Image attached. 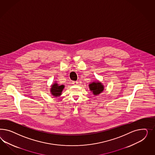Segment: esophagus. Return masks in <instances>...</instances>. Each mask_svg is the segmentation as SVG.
<instances>
[{"label": "esophagus", "mask_w": 155, "mask_h": 155, "mask_svg": "<svg viewBox=\"0 0 155 155\" xmlns=\"http://www.w3.org/2000/svg\"><path fill=\"white\" fill-rule=\"evenodd\" d=\"M73 84L76 85V84H78V82L77 81H74V82H73Z\"/></svg>", "instance_id": "esophagus-1"}]
</instances>
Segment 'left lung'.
Returning <instances> with one entry per match:
<instances>
[{"label": "left lung", "mask_w": 155, "mask_h": 155, "mask_svg": "<svg viewBox=\"0 0 155 155\" xmlns=\"http://www.w3.org/2000/svg\"><path fill=\"white\" fill-rule=\"evenodd\" d=\"M90 90L93 92L95 95H99L104 90V86L99 81L93 82L89 85Z\"/></svg>", "instance_id": "left-lung-1"}]
</instances>
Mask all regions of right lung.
<instances>
[{
    "label": "right lung",
    "instance_id": "obj_1",
    "mask_svg": "<svg viewBox=\"0 0 155 155\" xmlns=\"http://www.w3.org/2000/svg\"><path fill=\"white\" fill-rule=\"evenodd\" d=\"M64 85H59L58 84H57L56 82H55L51 86V93L54 97H59L61 95L62 91L64 89Z\"/></svg>",
    "mask_w": 155,
    "mask_h": 155
}]
</instances>
